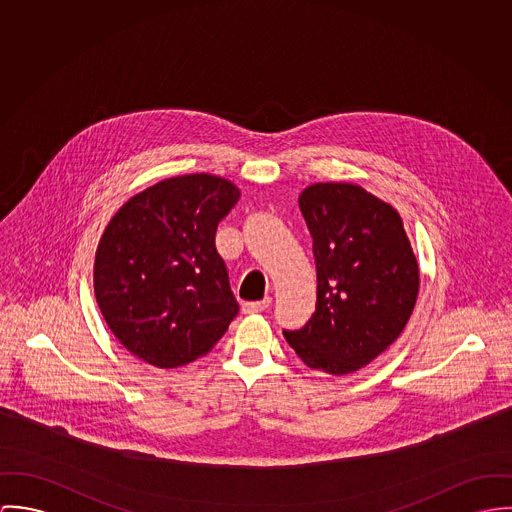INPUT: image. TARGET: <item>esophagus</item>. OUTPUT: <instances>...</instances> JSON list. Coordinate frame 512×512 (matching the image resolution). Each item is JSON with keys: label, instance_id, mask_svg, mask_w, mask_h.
Instances as JSON below:
<instances>
[{"label": "esophagus", "instance_id": "obj_1", "mask_svg": "<svg viewBox=\"0 0 512 512\" xmlns=\"http://www.w3.org/2000/svg\"><path fill=\"white\" fill-rule=\"evenodd\" d=\"M269 306H271V298L267 296V298H263V300H259V302H245V304H243V312H245V314H255V312L267 310Z\"/></svg>", "mask_w": 512, "mask_h": 512}]
</instances>
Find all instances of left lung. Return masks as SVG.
<instances>
[{
  "instance_id": "obj_1",
  "label": "left lung",
  "mask_w": 512,
  "mask_h": 512,
  "mask_svg": "<svg viewBox=\"0 0 512 512\" xmlns=\"http://www.w3.org/2000/svg\"><path fill=\"white\" fill-rule=\"evenodd\" d=\"M312 235L316 312L288 345L316 371L349 375L404 330L420 273L397 210L347 182H320L298 198Z\"/></svg>"
}]
</instances>
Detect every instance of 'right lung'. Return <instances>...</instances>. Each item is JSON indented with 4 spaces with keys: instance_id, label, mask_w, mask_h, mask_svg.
Returning <instances> with one entry per match:
<instances>
[{
    "instance_id": "add662e5",
    "label": "right lung",
    "mask_w": 512,
    "mask_h": 512,
    "mask_svg": "<svg viewBox=\"0 0 512 512\" xmlns=\"http://www.w3.org/2000/svg\"><path fill=\"white\" fill-rule=\"evenodd\" d=\"M239 190L214 174L167 178L125 202L104 231L94 292L119 343L172 369L206 355L239 304L216 249V229Z\"/></svg>"
}]
</instances>
